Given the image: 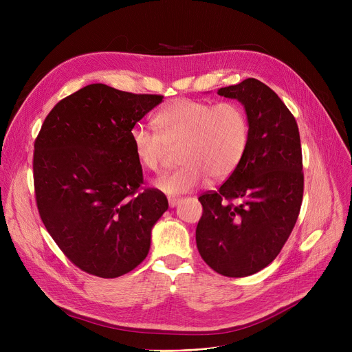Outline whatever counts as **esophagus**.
Masks as SVG:
<instances>
[{"mask_svg": "<svg viewBox=\"0 0 352 352\" xmlns=\"http://www.w3.org/2000/svg\"><path fill=\"white\" fill-rule=\"evenodd\" d=\"M179 204H181V199H179V197H170V199H168L170 208H175V206H178Z\"/></svg>", "mask_w": 352, "mask_h": 352, "instance_id": "34e87169", "label": "esophagus"}]
</instances>
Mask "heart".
<instances>
[{"instance_id": "1", "label": "heart", "mask_w": 352, "mask_h": 352, "mask_svg": "<svg viewBox=\"0 0 352 352\" xmlns=\"http://www.w3.org/2000/svg\"><path fill=\"white\" fill-rule=\"evenodd\" d=\"M157 132L144 126L131 131L138 164L157 173L163 168L168 147H177L179 168L155 181L160 192L177 196L206 184L209 177L221 181L239 166L249 140L245 110L236 102L212 104L178 98L155 116Z\"/></svg>"}]
</instances>
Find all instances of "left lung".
Returning a JSON list of instances; mask_svg holds the SVG:
<instances>
[{
  "label": "left lung",
  "instance_id": "1",
  "mask_svg": "<svg viewBox=\"0 0 352 352\" xmlns=\"http://www.w3.org/2000/svg\"><path fill=\"white\" fill-rule=\"evenodd\" d=\"M243 106L246 152L217 192L199 197L196 227L202 259L219 274L246 277L270 265L288 239L302 204V152L296 121L265 83L248 78L217 91Z\"/></svg>",
  "mask_w": 352,
  "mask_h": 352
}]
</instances>
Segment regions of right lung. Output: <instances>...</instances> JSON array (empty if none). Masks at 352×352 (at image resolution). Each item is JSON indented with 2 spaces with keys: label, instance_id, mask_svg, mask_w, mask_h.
<instances>
[{
  "label": "right lung",
  "instance_id": "right-lung-1",
  "mask_svg": "<svg viewBox=\"0 0 352 352\" xmlns=\"http://www.w3.org/2000/svg\"><path fill=\"white\" fill-rule=\"evenodd\" d=\"M163 96L87 85L50 111L34 142L40 217L67 258L83 272L114 278L147 256L152 230L168 209L143 182L131 131Z\"/></svg>",
  "mask_w": 352,
  "mask_h": 352
}]
</instances>
